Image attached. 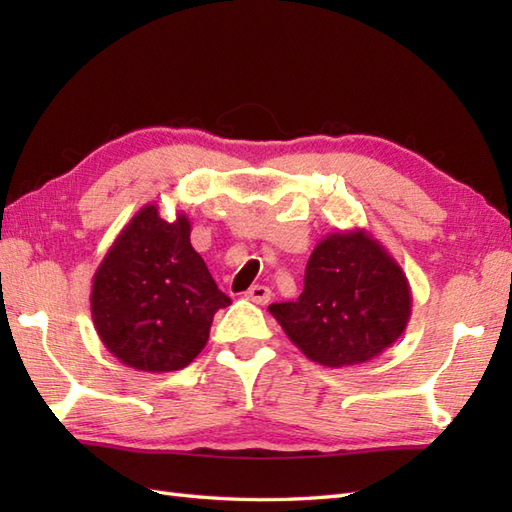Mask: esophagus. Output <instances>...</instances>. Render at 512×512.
Here are the masks:
<instances>
[{
	"mask_svg": "<svg viewBox=\"0 0 512 512\" xmlns=\"http://www.w3.org/2000/svg\"><path fill=\"white\" fill-rule=\"evenodd\" d=\"M244 297H246L248 301L257 303V306H266V303L270 301V288H266V286H250V288L244 292Z\"/></svg>",
	"mask_w": 512,
	"mask_h": 512,
	"instance_id": "34e87169",
	"label": "esophagus"
}]
</instances>
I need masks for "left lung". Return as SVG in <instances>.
Returning <instances> with one entry per match:
<instances>
[{"instance_id": "left-lung-1", "label": "left lung", "mask_w": 512, "mask_h": 512, "mask_svg": "<svg viewBox=\"0 0 512 512\" xmlns=\"http://www.w3.org/2000/svg\"><path fill=\"white\" fill-rule=\"evenodd\" d=\"M268 310L310 361L361 365L405 332L411 288L385 246L365 228H352L323 237L308 259L299 299Z\"/></svg>"}]
</instances>
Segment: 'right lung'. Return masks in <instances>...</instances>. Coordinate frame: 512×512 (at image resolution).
<instances>
[{
	"instance_id": "obj_1",
	"label": "right lung",
	"mask_w": 512,
	"mask_h": 512,
	"mask_svg": "<svg viewBox=\"0 0 512 512\" xmlns=\"http://www.w3.org/2000/svg\"><path fill=\"white\" fill-rule=\"evenodd\" d=\"M189 237L191 222L182 211L167 222L158 204H145L94 273L96 334L118 361L138 372L187 367L209 341L213 314L231 303Z\"/></svg>"
}]
</instances>
